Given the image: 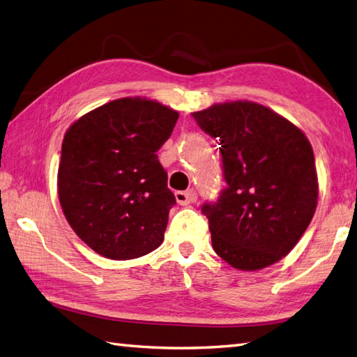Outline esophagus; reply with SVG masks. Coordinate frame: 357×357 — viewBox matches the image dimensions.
<instances>
[{
    "mask_svg": "<svg viewBox=\"0 0 357 357\" xmlns=\"http://www.w3.org/2000/svg\"><path fill=\"white\" fill-rule=\"evenodd\" d=\"M176 200L181 206L194 203L197 200V192L194 191V189H189V191H177L176 192Z\"/></svg>",
    "mask_w": 357,
    "mask_h": 357,
    "instance_id": "1",
    "label": "esophagus"
}]
</instances>
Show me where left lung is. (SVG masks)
<instances>
[{
	"instance_id": "left-lung-1",
	"label": "left lung",
	"mask_w": 357,
	"mask_h": 357,
	"mask_svg": "<svg viewBox=\"0 0 357 357\" xmlns=\"http://www.w3.org/2000/svg\"><path fill=\"white\" fill-rule=\"evenodd\" d=\"M192 117L220 140L227 183L202 208L213 250L240 271L275 264L304 235L318 204L310 142L287 119L249 100L215 104Z\"/></svg>"
}]
</instances>
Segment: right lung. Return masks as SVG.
<instances>
[{"mask_svg":"<svg viewBox=\"0 0 357 357\" xmlns=\"http://www.w3.org/2000/svg\"><path fill=\"white\" fill-rule=\"evenodd\" d=\"M178 113L142 98L108 102L67 130L58 195L71 229L112 259H132L163 241L176 197L157 151Z\"/></svg>","mask_w":357,"mask_h":357,"instance_id":"obj_1","label":"right lung"}]
</instances>
